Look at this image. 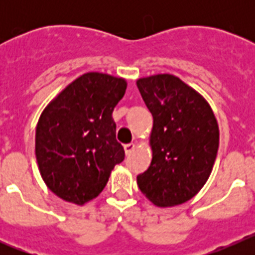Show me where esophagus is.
<instances>
[{"label":"esophagus","mask_w":255,"mask_h":255,"mask_svg":"<svg viewBox=\"0 0 255 255\" xmlns=\"http://www.w3.org/2000/svg\"><path fill=\"white\" fill-rule=\"evenodd\" d=\"M124 148H125V153H126V154H130V153H131L132 150L135 149V144L134 143L125 144V145H124Z\"/></svg>","instance_id":"obj_1"}]
</instances>
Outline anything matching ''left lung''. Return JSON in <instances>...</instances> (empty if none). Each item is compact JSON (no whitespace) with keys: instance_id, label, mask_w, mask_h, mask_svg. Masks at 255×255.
I'll return each instance as SVG.
<instances>
[{"instance_id":"8db88e82","label":"left lung","mask_w":255,"mask_h":255,"mask_svg":"<svg viewBox=\"0 0 255 255\" xmlns=\"http://www.w3.org/2000/svg\"><path fill=\"white\" fill-rule=\"evenodd\" d=\"M136 85L153 116V158L136 177L138 186L155 206H179L211 175L220 140L217 121L203 97L176 76L158 74Z\"/></svg>"}]
</instances>
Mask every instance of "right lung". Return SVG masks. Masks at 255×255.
<instances>
[{
	"label": "right lung",
	"instance_id": "add662e5",
	"mask_svg": "<svg viewBox=\"0 0 255 255\" xmlns=\"http://www.w3.org/2000/svg\"><path fill=\"white\" fill-rule=\"evenodd\" d=\"M126 91L121 78L88 73L42 112L35 131L40 175L61 199L82 204L98 197L125 158L112 112Z\"/></svg>",
	"mask_w": 255,
	"mask_h": 255
}]
</instances>
